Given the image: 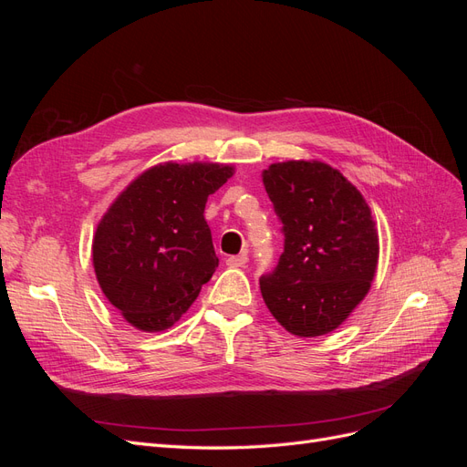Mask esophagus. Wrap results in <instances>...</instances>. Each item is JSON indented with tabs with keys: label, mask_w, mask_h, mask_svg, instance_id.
Masks as SVG:
<instances>
[{
	"label": "esophagus",
	"mask_w": 467,
	"mask_h": 467,
	"mask_svg": "<svg viewBox=\"0 0 467 467\" xmlns=\"http://www.w3.org/2000/svg\"><path fill=\"white\" fill-rule=\"evenodd\" d=\"M247 263V255L245 253H242V255H232L225 259V265H228L230 268H239V266H245Z\"/></svg>",
	"instance_id": "obj_1"
}]
</instances>
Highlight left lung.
<instances>
[{"mask_svg":"<svg viewBox=\"0 0 467 467\" xmlns=\"http://www.w3.org/2000/svg\"><path fill=\"white\" fill-rule=\"evenodd\" d=\"M263 185L285 234V251L261 276L268 312L288 333L335 331L376 275L379 244L368 202L331 165L290 160L268 165Z\"/></svg>","mask_w":467,"mask_h":467,"instance_id":"8db88e82","label":"left lung"}]
</instances>
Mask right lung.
I'll use <instances>...</instances> for the list:
<instances>
[{"label": "right lung", "mask_w": 467, "mask_h": 467, "mask_svg": "<svg viewBox=\"0 0 467 467\" xmlns=\"http://www.w3.org/2000/svg\"><path fill=\"white\" fill-rule=\"evenodd\" d=\"M234 171L225 163H158L99 220L91 247L95 276L132 327L169 329L214 275L218 257L204 208Z\"/></svg>", "instance_id": "add662e5"}]
</instances>
